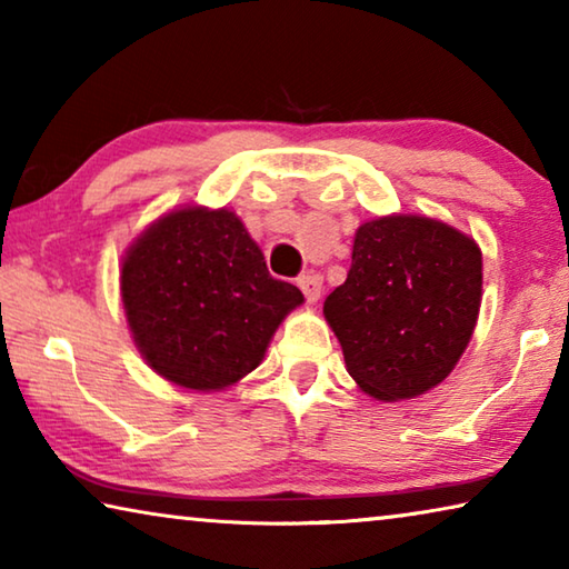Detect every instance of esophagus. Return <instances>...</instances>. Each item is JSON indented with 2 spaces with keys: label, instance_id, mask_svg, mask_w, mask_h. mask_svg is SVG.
Instances as JSON below:
<instances>
[{
  "label": "esophagus",
  "instance_id": "obj_1",
  "mask_svg": "<svg viewBox=\"0 0 569 569\" xmlns=\"http://www.w3.org/2000/svg\"><path fill=\"white\" fill-rule=\"evenodd\" d=\"M298 288H301L306 301L316 303L321 298V291H323V278L319 273H303L301 278H298Z\"/></svg>",
  "mask_w": 569,
  "mask_h": 569
}]
</instances>
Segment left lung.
Listing matches in <instances>:
<instances>
[{
  "mask_svg": "<svg viewBox=\"0 0 569 569\" xmlns=\"http://www.w3.org/2000/svg\"><path fill=\"white\" fill-rule=\"evenodd\" d=\"M479 301L475 240L439 220L389 216L356 230L351 271L323 313L353 381L373 399L399 401L449 377Z\"/></svg>",
  "mask_w": 569,
  "mask_h": 569,
  "instance_id": "left-lung-1",
  "label": "left lung"
}]
</instances>
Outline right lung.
Returning <instances> with one entry per match:
<instances>
[{
	"mask_svg": "<svg viewBox=\"0 0 569 569\" xmlns=\"http://www.w3.org/2000/svg\"><path fill=\"white\" fill-rule=\"evenodd\" d=\"M120 278L140 353L160 377L198 391L253 371L303 301L268 273L261 248L228 210L186 208L158 220L130 248Z\"/></svg>",
	"mask_w": 569,
	"mask_h": 569,
	"instance_id": "add662e5",
	"label": "right lung"
}]
</instances>
